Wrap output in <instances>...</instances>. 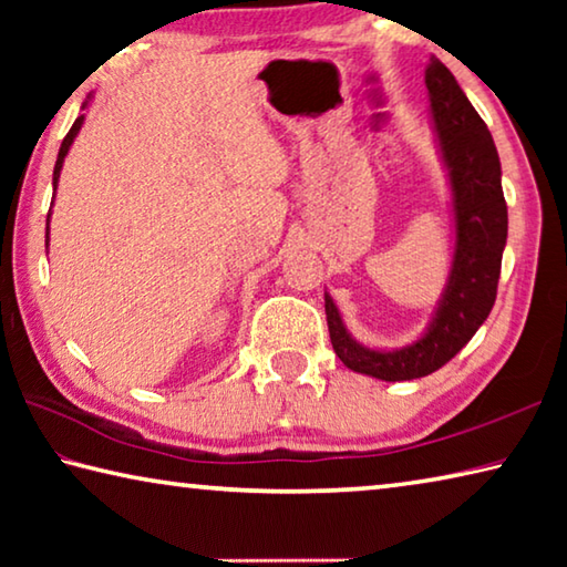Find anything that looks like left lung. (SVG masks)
I'll return each instance as SVG.
<instances>
[{
  "instance_id": "1",
  "label": "left lung",
  "mask_w": 567,
  "mask_h": 567,
  "mask_svg": "<svg viewBox=\"0 0 567 567\" xmlns=\"http://www.w3.org/2000/svg\"><path fill=\"white\" fill-rule=\"evenodd\" d=\"M425 84L455 213L453 270L435 318L408 348L370 350L350 338L332 297L324 295L334 354L350 370L385 382L425 378L465 348L495 305L507 239L501 157L491 130L437 56L427 64Z\"/></svg>"
}]
</instances>
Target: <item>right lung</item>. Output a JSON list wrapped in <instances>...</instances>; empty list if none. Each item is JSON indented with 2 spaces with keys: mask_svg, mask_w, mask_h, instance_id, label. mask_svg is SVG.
<instances>
[{
  "mask_svg": "<svg viewBox=\"0 0 567 567\" xmlns=\"http://www.w3.org/2000/svg\"><path fill=\"white\" fill-rule=\"evenodd\" d=\"M82 122H84V117H76V120H74V124H72V130L66 132V137L62 140L60 155H56V165H54V177H52V185H54V189H56V179H60V172H62V162H64V157H66V152H70L72 142H74V137H76V132H80V127H82ZM47 239H50V233H47Z\"/></svg>",
  "mask_w": 567,
  "mask_h": 567,
  "instance_id": "right-lung-1",
  "label": "right lung"
}]
</instances>
